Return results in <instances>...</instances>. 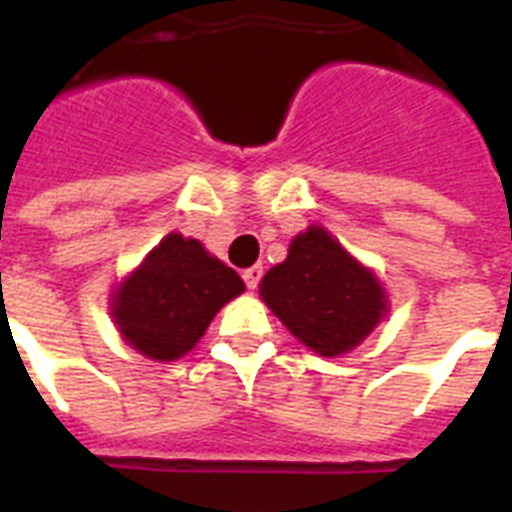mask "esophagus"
<instances>
[{
    "label": "esophagus",
    "mask_w": 512,
    "mask_h": 512,
    "mask_svg": "<svg viewBox=\"0 0 512 512\" xmlns=\"http://www.w3.org/2000/svg\"><path fill=\"white\" fill-rule=\"evenodd\" d=\"M260 279H263V265H252V268L244 271V282H247L249 290H257Z\"/></svg>",
    "instance_id": "1"
}]
</instances>
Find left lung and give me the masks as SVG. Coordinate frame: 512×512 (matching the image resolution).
<instances>
[{"mask_svg":"<svg viewBox=\"0 0 512 512\" xmlns=\"http://www.w3.org/2000/svg\"><path fill=\"white\" fill-rule=\"evenodd\" d=\"M260 295L284 327L322 357L354 349L386 314L376 273L319 225L292 239L287 260L263 276Z\"/></svg>","mask_w":512,"mask_h":512,"instance_id":"obj_1","label":"left lung"}]
</instances>
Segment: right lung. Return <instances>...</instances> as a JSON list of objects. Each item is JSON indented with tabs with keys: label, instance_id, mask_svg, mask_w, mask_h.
<instances>
[{
	"label": "right lung",
	"instance_id": "add662e5",
	"mask_svg": "<svg viewBox=\"0 0 512 512\" xmlns=\"http://www.w3.org/2000/svg\"><path fill=\"white\" fill-rule=\"evenodd\" d=\"M244 292L233 268L204 244L169 233L112 295V317L144 357L171 362L201 341L228 300Z\"/></svg>",
	"mask_w": 512,
	"mask_h": 512
}]
</instances>
